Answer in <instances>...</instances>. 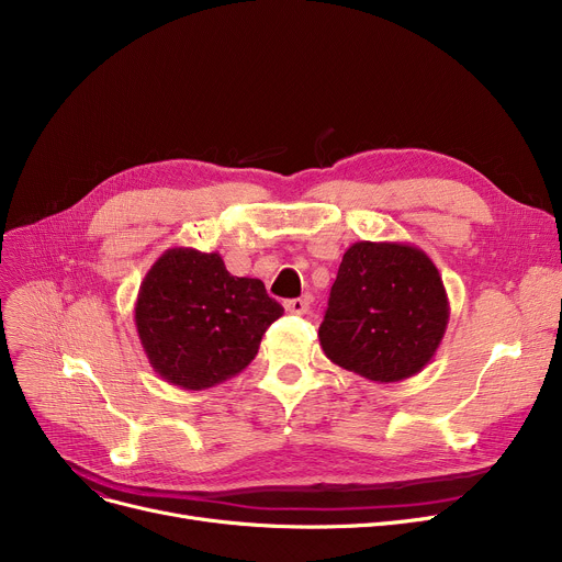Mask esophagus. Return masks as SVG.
Wrapping results in <instances>:
<instances>
[{"label":"esophagus","mask_w":562,"mask_h":562,"mask_svg":"<svg viewBox=\"0 0 562 562\" xmlns=\"http://www.w3.org/2000/svg\"><path fill=\"white\" fill-rule=\"evenodd\" d=\"M284 310L291 312V314H307V312H310V299L303 296V299L284 301Z\"/></svg>","instance_id":"obj_1"}]
</instances>
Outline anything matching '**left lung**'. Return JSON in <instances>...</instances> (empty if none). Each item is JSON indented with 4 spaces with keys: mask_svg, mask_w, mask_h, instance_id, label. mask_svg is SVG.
<instances>
[{
    "mask_svg": "<svg viewBox=\"0 0 562 562\" xmlns=\"http://www.w3.org/2000/svg\"><path fill=\"white\" fill-rule=\"evenodd\" d=\"M447 326V289L422 248L358 241L344 252L318 339L337 367L398 382L432 360Z\"/></svg>",
    "mask_w": 562,
    "mask_h": 562,
    "instance_id": "1",
    "label": "left lung"
}]
</instances>
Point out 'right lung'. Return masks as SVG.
<instances>
[{"label": "right lung", "mask_w": 562, "mask_h": 562, "mask_svg": "<svg viewBox=\"0 0 562 562\" xmlns=\"http://www.w3.org/2000/svg\"><path fill=\"white\" fill-rule=\"evenodd\" d=\"M284 314L257 278L232 276L218 252L166 250L134 305L140 346L175 387L200 392L241 373L266 328Z\"/></svg>", "instance_id": "obj_1"}]
</instances>
